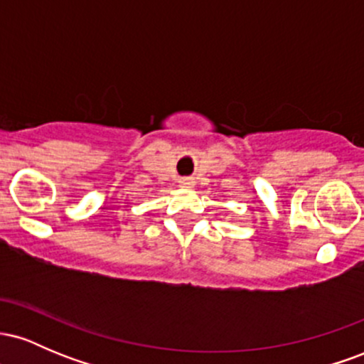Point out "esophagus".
Here are the masks:
<instances>
[{"instance_id": "esophagus-1", "label": "esophagus", "mask_w": 364, "mask_h": 364, "mask_svg": "<svg viewBox=\"0 0 364 364\" xmlns=\"http://www.w3.org/2000/svg\"><path fill=\"white\" fill-rule=\"evenodd\" d=\"M179 186H183V188H191V186H195L193 178H181V179H179Z\"/></svg>"}]
</instances>
